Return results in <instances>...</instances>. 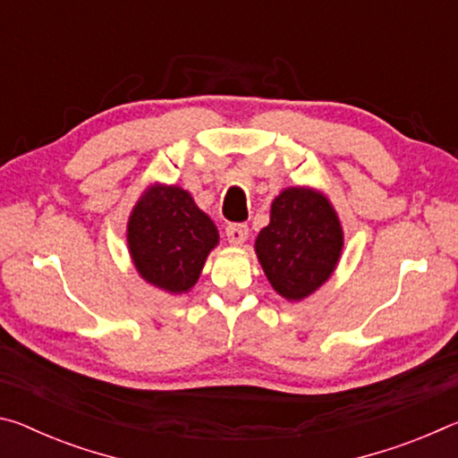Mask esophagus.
I'll use <instances>...</instances> for the list:
<instances>
[{
    "label": "esophagus",
    "instance_id": "1",
    "mask_svg": "<svg viewBox=\"0 0 458 458\" xmlns=\"http://www.w3.org/2000/svg\"><path fill=\"white\" fill-rule=\"evenodd\" d=\"M226 236H228L230 244H234V246L244 244L248 238V226L246 224H228Z\"/></svg>",
    "mask_w": 458,
    "mask_h": 458
}]
</instances>
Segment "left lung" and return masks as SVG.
<instances>
[{
	"label": "left lung",
	"mask_w": 458,
	"mask_h": 458,
	"mask_svg": "<svg viewBox=\"0 0 458 458\" xmlns=\"http://www.w3.org/2000/svg\"><path fill=\"white\" fill-rule=\"evenodd\" d=\"M344 230L329 199L311 188H286L270 206V224L254 250L268 283L286 301L315 293L335 270Z\"/></svg>",
	"instance_id": "8db88e82"
}]
</instances>
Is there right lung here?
Here are the masks:
<instances>
[{
	"label": "right lung",
	"instance_id": "right-lung-1",
	"mask_svg": "<svg viewBox=\"0 0 458 458\" xmlns=\"http://www.w3.org/2000/svg\"><path fill=\"white\" fill-rule=\"evenodd\" d=\"M218 238L210 216L177 185L147 188L127 224V244L137 273L172 294L188 293L198 283Z\"/></svg>",
	"mask_w": 458,
	"mask_h": 458
}]
</instances>
